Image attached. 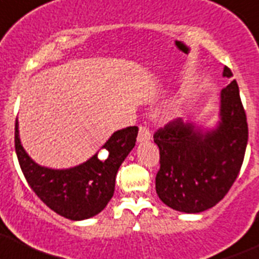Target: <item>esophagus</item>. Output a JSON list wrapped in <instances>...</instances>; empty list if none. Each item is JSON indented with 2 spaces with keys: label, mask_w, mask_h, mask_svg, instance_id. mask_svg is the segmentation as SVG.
I'll return each instance as SVG.
<instances>
[{
  "label": "esophagus",
  "mask_w": 259,
  "mask_h": 259,
  "mask_svg": "<svg viewBox=\"0 0 259 259\" xmlns=\"http://www.w3.org/2000/svg\"><path fill=\"white\" fill-rule=\"evenodd\" d=\"M152 134H150L149 129L147 126H140L139 127V134H138V143H144L150 140Z\"/></svg>",
  "instance_id": "esophagus-1"
}]
</instances>
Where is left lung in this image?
Here are the masks:
<instances>
[{
	"instance_id": "1",
	"label": "left lung",
	"mask_w": 259,
	"mask_h": 259,
	"mask_svg": "<svg viewBox=\"0 0 259 259\" xmlns=\"http://www.w3.org/2000/svg\"><path fill=\"white\" fill-rule=\"evenodd\" d=\"M223 76L233 73L224 67ZM160 168L155 191L170 209L197 214L215 206L228 193L244 159L248 124L237 81L220 94L219 121L211 129L176 119L158 130Z\"/></svg>"
}]
</instances>
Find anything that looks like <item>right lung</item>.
Here are the masks:
<instances>
[{"label":"right lung","mask_w":259,"mask_h":259,"mask_svg":"<svg viewBox=\"0 0 259 259\" xmlns=\"http://www.w3.org/2000/svg\"><path fill=\"white\" fill-rule=\"evenodd\" d=\"M138 127L117 130L99 152L76 167L54 169L37 164L20 140L19 121L15 124V149L27 183L49 209L69 220H84L100 214L111 200L115 178L137 142Z\"/></svg>","instance_id":"obj_1"}]
</instances>
